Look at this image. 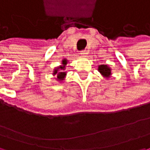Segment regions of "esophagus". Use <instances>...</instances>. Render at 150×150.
<instances>
[{
  "instance_id": "obj_1",
  "label": "esophagus",
  "mask_w": 150,
  "mask_h": 150,
  "mask_svg": "<svg viewBox=\"0 0 150 150\" xmlns=\"http://www.w3.org/2000/svg\"><path fill=\"white\" fill-rule=\"evenodd\" d=\"M81 54L82 56H87L88 52H87V51H81Z\"/></svg>"
}]
</instances>
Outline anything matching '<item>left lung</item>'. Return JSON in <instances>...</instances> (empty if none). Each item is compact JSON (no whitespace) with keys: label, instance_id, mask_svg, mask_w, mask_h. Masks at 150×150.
<instances>
[{"label":"left lung","instance_id":"1","mask_svg":"<svg viewBox=\"0 0 150 150\" xmlns=\"http://www.w3.org/2000/svg\"><path fill=\"white\" fill-rule=\"evenodd\" d=\"M98 72L101 74V75L103 78H106V79H110L112 75V69L108 64H100L98 65Z\"/></svg>","mask_w":150,"mask_h":150}]
</instances>
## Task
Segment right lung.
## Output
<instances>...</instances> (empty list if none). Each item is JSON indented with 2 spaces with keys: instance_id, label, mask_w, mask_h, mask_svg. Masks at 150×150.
Instances as JSON below:
<instances>
[{
  "instance_id": "obj_1",
  "label": "right lung",
  "mask_w": 150,
  "mask_h": 150,
  "mask_svg": "<svg viewBox=\"0 0 150 150\" xmlns=\"http://www.w3.org/2000/svg\"><path fill=\"white\" fill-rule=\"evenodd\" d=\"M68 62H69L68 59L64 58V59L62 60L61 64H60L59 66L56 67V68L53 69L52 75L57 76L56 80H57V81H59V82H62V81H64L65 78H66L67 72L66 71H64V70H65V69H66V65L67 64H68Z\"/></svg>"
}]
</instances>
